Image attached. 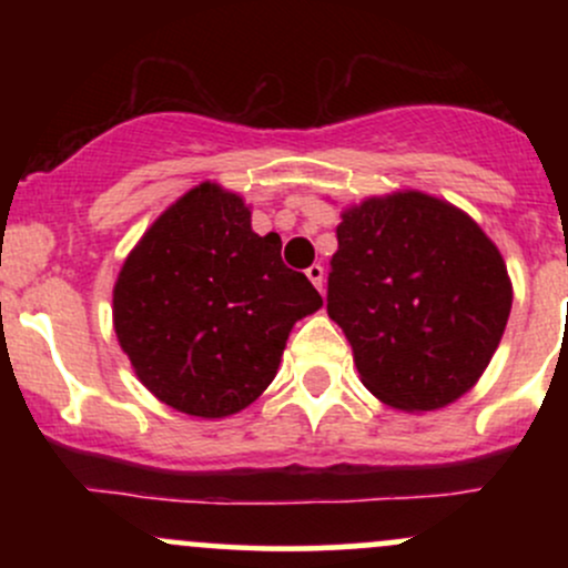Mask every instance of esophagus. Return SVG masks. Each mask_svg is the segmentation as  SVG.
Instances as JSON below:
<instances>
[{
  "instance_id": "1",
  "label": "esophagus",
  "mask_w": 568,
  "mask_h": 568,
  "mask_svg": "<svg viewBox=\"0 0 568 568\" xmlns=\"http://www.w3.org/2000/svg\"><path fill=\"white\" fill-rule=\"evenodd\" d=\"M306 277L312 280V285H315L317 291H323V285H325V270L321 264H312L310 270H306Z\"/></svg>"
}]
</instances>
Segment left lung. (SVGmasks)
<instances>
[{
    "instance_id": "1",
    "label": "left lung",
    "mask_w": 568,
    "mask_h": 568,
    "mask_svg": "<svg viewBox=\"0 0 568 568\" xmlns=\"http://www.w3.org/2000/svg\"><path fill=\"white\" fill-rule=\"evenodd\" d=\"M336 240L328 315L363 384L400 410H435L465 395L510 317L497 245L452 202L422 192L347 207Z\"/></svg>"
}]
</instances>
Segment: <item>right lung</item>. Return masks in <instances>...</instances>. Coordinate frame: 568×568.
<instances>
[{"label":"right lung","instance_id":"obj_1","mask_svg":"<svg viewBox=\"0 0 568 568\" xmlns=\"http://www.w3.org/2000/svg\"><path fill=\"white\" fill-rule=\"evenodd\" d=\"M258 237L240 194L189 189L130 251L114 285V331L143 387L181 414L221 419L275 379L293 323L321 293Z\"/></svg>","mask_w":568,"mask_h":568}]
</instances>
